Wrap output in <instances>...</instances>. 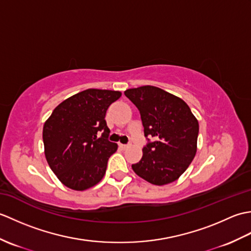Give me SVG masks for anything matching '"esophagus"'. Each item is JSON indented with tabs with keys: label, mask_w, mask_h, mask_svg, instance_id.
<instances>
[{
	"label": "esophagus",
	"mask_w": 251,
	"mask_h": 251,
	"mask_svg": "<svg viewBox=\"0 0 251 251\" xmlns=\"http://www.w3.org/2000/svg\"><path fill=\"white\" fill-rule=\"evenodd\" d=\"M120 147L122 149H128L130 147V145H123V143H120Z\"/></svg>",
	"instance_id": "esophagus-1"
}]
</instances>
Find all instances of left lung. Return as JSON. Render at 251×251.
Returning a JSON list of instances; mask_svg holds the SVG:
<instances>
[{"mask_svg":"<svg viewBox=\"0 0 251 251\" xmlns=\"http://www.w3.org/2000/svg\"><path fill=\"white\" fill-rule=\"evenodd\" d=\"M125 96L140 112L146 137L139 162L132 170L155 185L172 183L193 161L197 149L199 122L184 101L155 86L125 90Z\"/></svg>","mask_w":251,"mask_h":251,"instance_id":"obj_1","label":"left lung"}]
</instances>
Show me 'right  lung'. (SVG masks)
<instances>
[{
	"mask_svg": "<svg viewBox=\"0 0 251 251\" xmlns=\"http://www.w3.org/2000/svg\"><path fill=\"white\" fill-rule=\"evenodd\" d=\"M121 92L89 88L57 105L43 127L46 161L67 188L84 191L103 178L117 145L108 140L106 110ZM103 132L97 137L98 132Z\"/></svg>",
	"mask_w": 251,
	"mask_h": 251,
	"instance_id": "add662e5",
	"label": "right lung"
}]
</instances>
